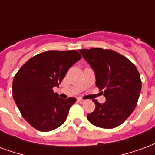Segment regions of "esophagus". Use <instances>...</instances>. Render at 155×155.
I'll return each instance as SVG.
<instances>
[{
	"label": "esophagus",
	"instance_id": "34e87169",
	"mask_svg": "<svg viewBox=\"0 0 155 155\" xmlns=\"http://www.w3.org/2000/svg\"><path fill=\"white\" fill-rule=\"evenodd\" d=\"M77 101L79 102V103H81V104H82V103H84V100H83V99H81V98H78L77 99Z\"/></svg>",
	"mask_w": 155,
	"mask_h": 155
}]
</instances>
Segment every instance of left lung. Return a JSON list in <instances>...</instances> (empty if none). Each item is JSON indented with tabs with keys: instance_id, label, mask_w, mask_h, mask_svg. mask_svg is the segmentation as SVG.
Instances as JSON below:
<instances>
[{
	"instance_id": "obj_1",
	"label": "left lung",
	"mask_w": 155,
	"mask_h": 155,
	"mask_svg": "<svg viewBox=\"0 0 155 155\" xmlns=\"http://www.w3.org/2000/svg\"><path fill=\"white\" fill-rule=\"evenodd\" d=\"M95 74V84L106 99L104 104L96 100L95 109L88 114L92 124L113 129L124 123L136 107L141 91V80L136 66L115 51L101 49L79 50Z\"/></svg>"
}]
</instances>
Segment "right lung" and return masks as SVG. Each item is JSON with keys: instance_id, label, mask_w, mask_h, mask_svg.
I'll return each instance as SVG.
<instances>
[{"instance_id": "obj_1", "label": "right lung", "mask_w": 155, "mask_h": 155, "mask_svg": "<svg viewBox=\"0 0 155 155\" xmlns=\"http://www.w3.org/2000/svg\"><path fill=\"white\" fill-rule=\"evenodd\" d=\"M81 55L76 51H48L22 65L12 83V94L22 116L39 131L48 132L66 120L75 98H59V87L68 70Z\"/></svg>"}]
</instances>
